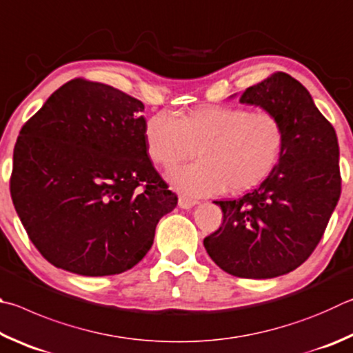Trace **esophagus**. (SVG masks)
I'll return each mask as SVG.
<instances>
[{
	"label": "esophagus",
	"instance_id": "esophagus-1",
	"mask_svg": "<svg viewBox=\"0 0 353 353\" xmlns=\"http://www.w3.org/2000/svg\"><path fill=\"white\" fill-rule=\"evenodd\" d=\"M195 205H199V201L189 199V196L180 195V199H178V206L183 208V209H190V208L195 206Z\"/></svg>",
	"mask_w": 353,
	"mask_h": 353
}]
</instances>
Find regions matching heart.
Masks as SVG:
<instances>
[{
	"mask_svg": "<svg viewBox=\"0 0 353 353\" xmlns=\"http://www.w3.org/2000/svg\"><path fill=\"white\" fill-rule=\"evenodd\" d=\"M153 163L172 169L190 158L199 161L169 173L178 190L190 196L232 194L256 188L281 158L285 128L271 111H251L230 105H205L181 117L152 116L144 130Z\"/></svg>",
	"mask_w": 353,
	"mask_h": 353,
	"instance_id": "1",
	"label": "heart"
}]
</instances>
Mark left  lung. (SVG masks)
Returning <instances> with one entry per match:
<instances>
[{
    "label": "left lung",
    "mask_w": 353,
    "mask_h": 353,
    "mask_svg": "<svg viewBox=\"0 0 353 353\" xmlns=\"http://www.w3.org/2000/svg\"><path fill=\"white\" fill-rule=\"evenodd\" d=\"M240 102L279 117L285 144L261 186L242 199L214 201L223 223L203 245L226 273L271 279L304 263L323 239L341 195L338 138L305 86L287 72L246 88Z\"/></svg>",
    "instance_id": "left-lung-1"
}]
</instances>
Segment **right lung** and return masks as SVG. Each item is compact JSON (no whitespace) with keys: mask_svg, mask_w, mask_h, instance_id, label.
I'll return each mask as SVG.
<instances>
[{"mask_svg":"<svg viewBox=\"0 0 353 353\" xmlns=\"http://www.w3.org/2000/svg\"><path fill=\"white\" fill-rule=\"evenodd\" d=\"M144 103L113 86L72 79L24 123L10 195L30 242L80 276L133 268L159 219L176 206L145 147Z\"/></svg>","mask_w":353,"mask_h":353,"instance_id":"obj_1","label":"right lung"}]
</instances>
